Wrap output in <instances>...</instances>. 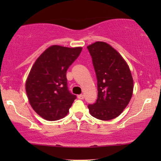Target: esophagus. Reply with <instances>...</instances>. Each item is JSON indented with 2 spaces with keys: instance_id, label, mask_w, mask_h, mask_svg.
<instances>
[{
  "instance_id": "34e87169",
  "label": "esophagus",
  "mask_w": 161,
  "mask_h": 161,
  "mask_svg": "<svg viewBox=\"0 0 161 161\" xmlns=\"http://www.w3.org/2000/svg\"><path fill=\"white\" fill-rule=\"evenodd\" d=\"M78 98L80 99V100H82L83 98H84V95H78Z\"/></svg>"
}]
</instances>
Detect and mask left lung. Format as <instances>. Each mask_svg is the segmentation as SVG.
<instances>
[{"mask_svg":"<svg viewBox=\"0 0 161 161\" xmlns=\"http://www.w3.org/2000/svg\"><path fill=\"white\" fill-rule=\"evenodd\" d=\"M97 79V99L88 106L90 114L101 120L117 117L126 108L133 93V79L120 53L104 42L87 47Z\"/></svg>","mask_w":161,"mask_h":161,"instance_id":"8db88e82","label":"left lung"}]
</instances>
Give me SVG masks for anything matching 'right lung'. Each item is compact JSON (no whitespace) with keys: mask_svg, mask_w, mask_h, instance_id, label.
<instances>
[{"mask_svg":"<svg viewBox=\"0 0 161 161\" xmlns=\"http://www.w3.org/2000/svg\"><path fill=\"white\" fill-rule=\"evenodd\" d=\"M82 50V47L50 46L32 66L25 91L31 107L46 120L65 117L76 98L68 90L66 74Z\"/></svg>","mask_w":161,"mask_h":161,"instance_id":"1","label":"right lung"}]
</instances>
